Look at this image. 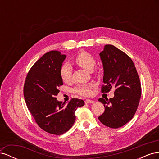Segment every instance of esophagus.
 I'll use <instances>...</instances> for the list:
<instances>
[{
	"instance_id": "1",
	"label": "esophagus",
	"mask_w": 159,
	"mask_h": 159,
	"mask_svg": "<svg viewBox=\"0 0 159 159\" xmlns=\"http://www.w3.org/2000/svg\"><path fill=\"white\" fill-rule=\"evenodd\" d=\"M94 102L93 100H91V99H86L85 101V104H89V103H93Z\"/></svg>"
}]
</instances>
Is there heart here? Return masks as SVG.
Here are the masks:
<instances>
[{
    "mask_svg": "<svg viewBox=\"0 0 159 159\" xmlns=\"http://www.w3.org/2000/svg\"><path fill=\"white\" fill-rule=\"evenodd\" d=\"M75 62L77 65L87 71L92 70L95 65L94 57L86 52H80L75 57ZM60 74L64 82H70L72 78V70L70 65L68 64H65L62 66L60 68ZM91 87H92V85L91 84H80L77 85L75 88L74 92L80 95L87 96L91 93Z\"/></svg>",
    "mask_w": 159,
    "mask_h": 159,
    "instance_id": "heart-1",
    "label": "heart"
}]
</instances>
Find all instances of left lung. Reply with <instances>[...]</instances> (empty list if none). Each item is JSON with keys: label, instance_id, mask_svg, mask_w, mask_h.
Wrapping results in <instances>:
<instances>
[{"label": "left lung", "instance_id": "obj_1", "mask_svg": "<svg viewBox=\"0 0 159 159\" xmlns=\"http://www.w3.org/2000/svg\"><path fill=\"white\" fill-rule=\"evenodd\" d=\"M103 68V92L115 88L113 98L98 100L104 105L105 111L98 117L105 126L117 129L133 117L141 95V86L135 66L125 53L107 44L99 53Z\"/></svg>", "mask_w": 159, "mask_h": 159}]
</instances>
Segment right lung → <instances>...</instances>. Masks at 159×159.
<instances>
[{
    "label": "right lung",
    "instance_id": "1",
    "mask_svg": "<svg viewBox=\"0 0 159 159\" xmlns=\"http://www.w3.org/2000/svg\"><path fill=\"white\" fill-rule=\"evenodd\" d=\"M66 57L57 50L46 53L32 66L24 85L26 105L38 126L57 135L69 131L75 121V110L85 104L79 99L62 103L56 98L63 85L60 71Z\"/></svg>",
    "mask_w": 159,
    "mask_h": 159
}]
</instances>
